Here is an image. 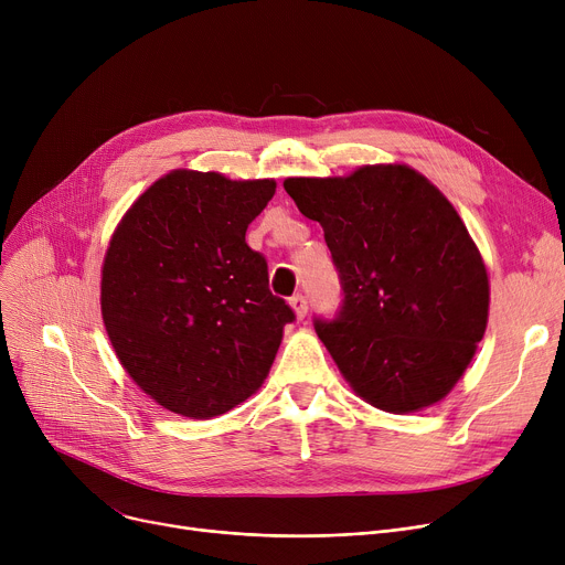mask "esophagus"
<instances>
[{"mask_svg":"<svg viewBox=\"0 0 565 565\" xmlns=\"http://www.w3.org/2000/svg\"><path fill=\"white\" fill-rule=\"evenodd\" d=\"M288 305H290V309L295 311V316H298L300 320L307 316V309H309V302H307V298L302 292H298V295H292V298L288 300Z\"/></svg>","mask_w":565,"mask_h":565,"instance_id":"1","label":"esophagus"}]
</instances>
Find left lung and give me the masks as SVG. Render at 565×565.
Returning a JSON list of instances; mask_svg holds the SVG:
<instances>
[{
	"label": "left lung",
	"instance_id": "1",
	"mask_svg": "<svg viewBox=\"0 0 565 565\" xmlns=\"http://www.w3.org/2000/svg\"><path fill=\"white\" fill-rule=\"evenodd\" d=\"M320 222L343 288L337 318L313 328L354 394L419 412L447 396L486 334V263L456 207L405 164L339 178H286Z\"/></svg>",
	"mask_w": 565,
	"mask_h": 565
}]
</instances>
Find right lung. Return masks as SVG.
<instances>
[{
  "label": "right lung",
  "instance_id": "right-lung-1",
  "mask_svg": "<svg viewBox=\"0 0 565 565\" xmlns=\"http://www.w3.org/2000/svg\"><path fill=\"white\" fill-rule=\"evenodd\" d=\"M277 183L175 169L116 226L100 309L118 362L169 412L211 419L270 373L292 309L267 288L247 226Z\"/></svg>",
  "mask_w": 565,
  "mask_h": 565
}]
</instances>
